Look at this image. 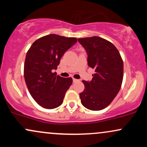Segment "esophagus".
<instances>
[{
  "label": "esophagus",
  "instance_id": "1",
  "mask_svg": "<svg viewBox=\"0 0 147 147\" xmlns=\"http://www.w3.org/2000/svg\"><path fill=\"white\" fill-rule=\"evenodd\" d=\"M72 80H73V82H74V83H75V82H79L78 79H75V78H73V79H72Z\"/></svg>",
  "mask_w": 147,
  "mask_h": 147
}]
</instances>
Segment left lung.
I'll return each instance as SVG.
<instances>
[{"label":"left lung","instance_id":"obj_1","mask_svg":"<svg viewBox=\"0 0 147 147\" xmlns=\"http://www.w3.org/2000/svg\"><path fill=\"white\" fill-rule=\"evenodd\" d=\"M88 55V65L95 69L90 82L82 81L85 88L79 94L82 105L100 111L112 102L119 92L124 75L120 54L110 41L99 36L78 38Z\"/></svg>","mask_w":147,"mask_h":147}]
</instances>
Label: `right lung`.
<instances>
[{
    "mask_svg": "<svg viewBox=\"0 0 147 147\" xmlns=\"http://www.w3.org/2000/svg\"><path fill=\"white\" fill-rule=\"evenodd\" d=\"M77 39L59 35H46L35 41L25 57L24 77L30 95L43 108L52 109L61 105L71 77L57 75V65L65 52Z\"/></svg>",
    "mask_w": 147,
    "mask_h": 147,
    "instance_id": "1",
    "label": "right lung"
}]
</instances>
